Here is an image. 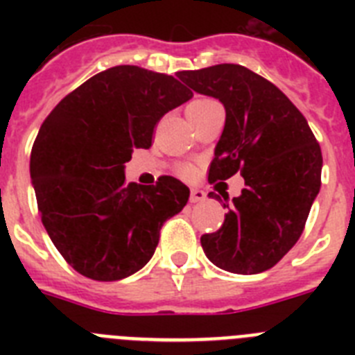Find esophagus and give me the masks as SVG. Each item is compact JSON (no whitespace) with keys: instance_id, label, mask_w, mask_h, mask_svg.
<instances>
[{"instance_id":"34e87169","label":"esophagus","mask_w":355,"mask_h":355,"mask_svg":"<svg viewBox=\"0 0 355 355\" xmlns=\"http://www.w3.org/2000/svg\"><path fill=\"white\" fill-rule=\"evenodd\" d=\"M206 199L205 190H199V188H193L190 192V202H200V200Z\"/></svg>"}]
</instances>
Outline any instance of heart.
Segmentation results:
<instances>
[{"mask_svg": "<svg viewBox=\"0 0 355 355\" xmlns=\"http://www.w3.org/2000/svg\"><path fill=\"white\" fill-rule=\"evenodd\" d=\"M208 103H211V99H205V97H200V99H193V101L188 103L187 112H192V110L200 108V106L208 105ZM181 174H183L184 178H192V175L196 174V168H193L192 165H184V167L181 168Z\"/></svg>", "mask_w": 355, "mask_h": 355, "instance_id": "1", "label": "heart"}]
</instances>
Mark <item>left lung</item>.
Instances as JSON below:
<instances>
[{
    "label": "left lung",
    "instance_id": "8db88e82",
    "mask_svg": "<svg viewBox=\"0 0 355 355\" xmlns=\"http://www.w3.org/2000/svg\"><path fill=\"white\" fill-rule=\"evenodd\" d=\"M178 78L225 108L208 181H225L236 172L245 180L241 196L224 205L229 211L222 227L202 234L200 245L222 270H268L297 243L320 192L322 150L315 135L274 83L243 65L181 71ZM222 197L227 202L229 197Z\"/></svg>",
    "mask_w": 355,
    "mask_h": 355
}]
</instances>
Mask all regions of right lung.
Masks as SVG:
<instances>
[{"instance_id":"obj_1","label":"right lung","mask_w":355,"mask_h":355,"mask_svg":"<svg viewBox=\"0 0 355 355\" xmlns=\"http://www.w3.org/2000/svg\"><path fill=\"white\" fill-rule=\"evenodd\" d=\"M193 94L174 76L137 65L106 69L53 108L30 158L40 218L65 261L94 281H119L155 254L163 222L190 197L187 184L126 183L135 147L149 149L163 115Z\"/></svg>"}]
</instances>
